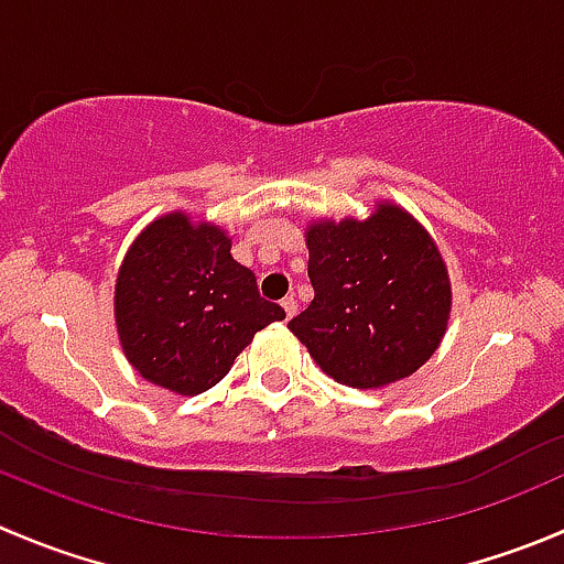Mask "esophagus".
Here are the masks:
<instances>
[{
	"label": "esophagus",
	"instance_id": "1",
	"mask_svg": "<svg viewBox=\"0 0 564 564\" xmlns=\"http://www.w3.org/2000/svg\"><path fill=\"white\" fill-rule=\"evenodd\" d=\"M281 308L286 311V319H292V316L297 314V300H294V297H283L281 300Z\"/></svg>",
	"mask_w": 564,
	"mask_h": 564
}]
</instances>
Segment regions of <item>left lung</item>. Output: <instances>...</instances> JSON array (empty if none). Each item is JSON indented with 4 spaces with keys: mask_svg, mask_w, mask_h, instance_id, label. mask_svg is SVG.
<instances>
[{
    "mask_svg": "<svg viewBox=\"0 0 564 564\" xmlns=\"http://www.w3.org/2000/svg\"><path fill=\"white\" fill-rule=\"evenodd\" d=\"M314 300L289 330L349 388L404 380L433 358L452 316V281L433 234L393 200L366 220L305 226Z\"/></svg>",
    "mask_w": 564,
    "mask_h": 564,
    "instance_id": "left-lung-1",
    "label": "left lung"
}]
</instances>
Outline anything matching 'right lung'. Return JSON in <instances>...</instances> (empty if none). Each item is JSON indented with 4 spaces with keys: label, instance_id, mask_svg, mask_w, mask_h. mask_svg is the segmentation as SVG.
<instances>
[{
    "label": "right lung",
    "instance_id": "right-lung-1",
    "mask_svg": "<svg viewBox=\"0 0 564 564\" xmlns=\"http://www.w3.org/2000/svg\"><path fill=\"white\" fill-rule=\"evenodd\" d=\"M281 305L231 256L226 228L176 209L151 220L115 278V327L140 377L178 397L209 391Z\"/></svg>",
    "mask_w": 564,
    "mask_h": 564
}]
</instances>
